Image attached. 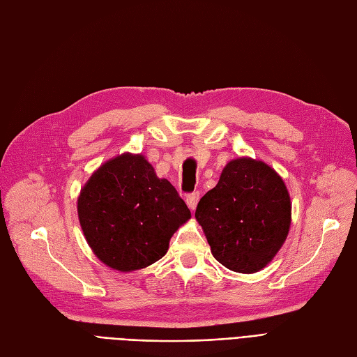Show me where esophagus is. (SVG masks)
Wrapping results in <instances>:
<instances>
[{
	"label": "esophagus",
	"instance_id": "34e87169",
	"mask_svg": "<svg viewBox=\"0 0 357 357\" xmlns=\"http://www.w3.org/2000/svg\"><path fill=\"white\" fill-rule=\"evenodd\" d=\"M198 201H199V192H193L186 197V204L190 210H195Z\"/></svg>",
	"mask_w": 357,
	"mask_h": 357
}]
</instances>
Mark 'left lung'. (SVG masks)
<instances>
[{
  "mask_svg": "<svg viewBox=\"0 0 357 357\" xmlns=\"http://www.w3.org/2000/svg\"><path fill=\"white\" fill-rule=\"evenodd\" d=\"M195 218L218 262L253 274L273 261L284 244L291 204L283 178L262 160L238 158L198 202Z\"/></svg>",
  "mask_w": 357,
  "mask_h": 357,
  "instance_id": "8db88e82",
  "label": "left lung"
}]
</instances>
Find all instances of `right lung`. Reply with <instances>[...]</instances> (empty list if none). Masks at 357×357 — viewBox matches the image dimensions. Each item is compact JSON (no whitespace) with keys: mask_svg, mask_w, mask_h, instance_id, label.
<instances>
[{"mask_svg":"<svg viewBox=\"0 0 357 357\" xmlns=\"http://www.w3.org/2000/svg\"><path fill=\"white\" fill-rule=\"evenodd\" d=\"M80 226L102 264L122 273L155 264L190 210L143 155L123 153L96 169L77 199Z\"/></svg>","mask_w":357,"mask_h":357,"instance_id":"right-lung-1","label":"right lung"}]
</instances>
